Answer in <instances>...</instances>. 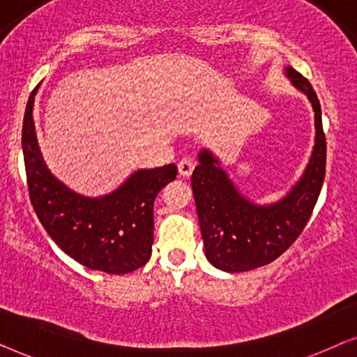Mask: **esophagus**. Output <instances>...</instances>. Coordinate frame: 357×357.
I'll return each mask as SVG.
<instances>
[{"instance_id": "34e87169", "label": "esophagus", "mask_w": 357, "mask_h": 357, "mask_svg": "<svg viewBox=\"0 0 357 357\" xmlns=\"http://www.w3.org/2000/svg\"><path fill=\"white\" fill-rule=\"evenodd\" d=\"M195 164H197V162H195L192 158H183L178 162L180 175H183V177H190V175H192V172H193V169H195Z\"/></svg>"}]
</instances>
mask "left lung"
<instances>
[{"label": "left lung", "mask_w": 357, "mask_h": 357, "mask_svg": "<svg viewBox=\"0 0 357 357\" xmlns=\"http://www.w3.org/2000/svg\"><path fill=\"white\" fill-rule=\"evenodd\" d=\"M286 73L294 87L307 96L315 112L312 158L291 192L268 206L248 202L208 149L199 153V165L192 174L204 252L209 263L222 271H250L282 255L304 231L324 185L326 139L319 97L309 79L294 68L287 66Z\"/></svg>", "instance_id": "8db88e82"}]
</instances>
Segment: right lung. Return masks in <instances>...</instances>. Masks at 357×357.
Segmentation results:
<instances>
[{
  "label": "right lung",
  "instance_id": "right-lung-1",
  "mask_svg": "<svg viewBox=\"0 0 357 357\" xmlns=\"http://www.w3.org/2000/svg\"><path fill=\"white\" fill-rule=\"evenodd\" d=\"M29 97L22 153L29 197L38 221L58 247L91 270L125 275L144 266L153 252L154 199L177 175L174 164L141 169L105 197L87 198L65 187L43 162Z\"/></svg>",
  "mask_w": 357,
  "mask_h": 357
}]
</instances>
